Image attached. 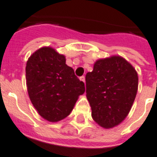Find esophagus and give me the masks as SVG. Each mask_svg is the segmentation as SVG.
<instances>
[{
  "instance_id": "1",
  "label": "esophagus",
  "mask_w": 157,
  "mask_h": 157,
  "mask_svg": "<svg viewBox=\"0 0 157 157\" xmlns=\"http://www.w3.org/2000/svg\"><path fill=\"white\" fill-rule=\"evenodd\" d=\"M80 80H81L82 82H84V83H85V76H84V75L81 76V77H80Z\"/></svg>"
}]
</instances>
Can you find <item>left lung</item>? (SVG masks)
<instances>
[{
  "mask_svg": "<svg viewBox=\"0 0 157 157\" xmlns=\"http://www.w3.org/2000/svg\"><path fill=\"white\" fill-rule=\"evenodd\" d=\"M86 98L93 120L101 127L113 128L124 119L138 90V74L121 56L100 59L86 75Z\"/></svg>",
  "mask_w": 157,
  "mask_h": 157,
  "instance_id": "obj_1",
  "label": "left lung"
}]
</instances>
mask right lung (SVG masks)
Instances as JSON below:
<instances>
[{
  "instance_id": "obj_1",
  "label": "right lung",
  "mask_w": 157,
  "mask_h": 157,
  "mask_svg": "<svg viewBox=\"0 0 157 157\" xmlns=\"http://www.w3.org/2000/svg\"><path fill=\"white\" fill-rule=\"evenodd\" d=\"M26 81L33 105L49 122L66 118L85 92L84 82L65 64V55L51 47L40 48L29 57Z\"/></svg>"
}]
</instances>
